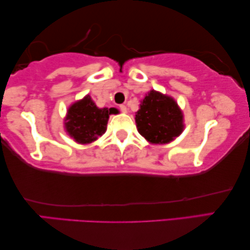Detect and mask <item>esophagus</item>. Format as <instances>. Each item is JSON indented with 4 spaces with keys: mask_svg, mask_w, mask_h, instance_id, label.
<instances>
[{
    "mask_svg": "<svg viewBox=\"0 0 250 250\" xmlns=\"http://www.w3.org/2000/svg\"><path fill=\"white\" fill-rule=\"evenodd\" d=\"M120 109H121L122 113H127V107H126L125 105H121L120 106Z\"/></svg>",
    "mask_w": 250,
    "mask_h": 250,
    "instance_id": "obj_1",
    "label": "esophagus"
}]
</instances>
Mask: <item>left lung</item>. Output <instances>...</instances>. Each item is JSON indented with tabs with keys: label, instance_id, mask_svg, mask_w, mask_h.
<instances>
[{
	"label": "left lung",
	"instance_id": "left-lung-1",
	"mask_svg": "<svg viewBox=\"0 0 250 250\" xmlns=\"http://www.w3.org/2000/svg\"><path fill=\"white\" fill-rule=\"evenodd\" d=\"M137 130L152 144H167L184 130V116L173 97L150 91L141 103L136 117Z\"/></svg>",
	"mask_w": 250,
	"mask_h": 250
}]
</instances>
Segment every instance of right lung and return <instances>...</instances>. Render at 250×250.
<instances>
[{
  "label": "right lung",
  "instance_id": "right-lung-1",
  "mask_svg": "<svg viewBox=\"0 0 250 250\" xmlns=\"http://www.w3.org/2000/svg\"><path fill=\"white\" fill-rule=\"evenodd\" d=\"M110 109L98 108L89 95L69 106L65 129L79 144H89L105 133Z\"/></svg>",
  "mask_w": 250,
  "mask_h": 250
}]
</instances>
